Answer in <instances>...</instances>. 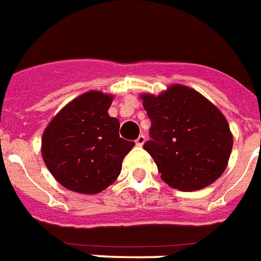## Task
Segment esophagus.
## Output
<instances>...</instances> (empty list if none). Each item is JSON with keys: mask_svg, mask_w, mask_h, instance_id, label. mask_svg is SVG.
<instances>
[{"mask_svg": "<svg viewBox=\"0 0 261 261\" xmlns=\"http://www.w3.org/2000/svg\"><path fill=\"white\" fill-rule=\"evenodd\" d=\"M135 144L138 145V146H142V145L145 144V135H144V134L139 135L138 138L135 139Z\"/></svg>", "mask_w": 261, "mask_h": 261, "instance_id": "esophagus-1", "label": "esophagus"}]
</instances>
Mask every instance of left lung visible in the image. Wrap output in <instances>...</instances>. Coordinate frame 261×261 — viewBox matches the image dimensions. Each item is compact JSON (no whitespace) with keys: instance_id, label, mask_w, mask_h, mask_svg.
<instances>
[{"instance_id":"1","label":"left lung","mask_w":261,"mask_h":261,"mask_svg":"<svg viewBox=\"0 0 261 261\" xmlns=\"http://www.w3.org/2000/svg\"><path fill=\"white\" fill-rule=\"evenodd\" d=\"M150 139L144 149L162 179L184 192L206 188L223 174L232 149L230 127L214 104L190 87L174 85L160 95L144 94Z\"/></svg>"}]
</instances>
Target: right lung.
<instances>
[{
	"instance_id": "1",
	"label": "right lung",
	"mask_w": 261,
	"mask_h": 261,
	"mask_svg": "<svg viewBox=\"0 0 261 261\" xmlns=\"http://www.w3.org/2000/svg\"><path fill=\"white\" fill-rule=\"evenodd\" d=\"M111 104V95L85 93L65 105L43 133V162L56 180L72 192L95 194L108 188L135 145L120 138V123L108 115Z\"/></svg>"
}]
</instances>
